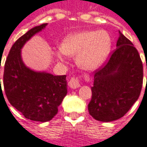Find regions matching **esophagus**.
<instances>
[{
	"mask_svg": "<svg viewBox=\"0 0 147 147\" xmlns=\"http://www.w3.org/2000/svg\"><path fill=\"white\" fill-rule=\"evenodd\" d=\"M68 86H70L71 88H72V89H76V88L80 87V80H78L77 78H76V77L71 78V79L70 80V81H69V83H68Z\"/></svg>",
	"mask_w": 147,
	"mask_h": 147,
	"instance_id": "1",
	"label": "esophagus"
}]
</instances>
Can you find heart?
Instances as JSON below:
<instances>
[{
  "label": "heart",
  "mask_w": 147,
  "mask_h": 147,
  "mask_svg": "<svg viewBox=\"0 0 147 147\" xmlns=\"http://www.w3.org/2000/svg\"><path fill=\"white\" fill-rule=\"evenodd\" d=\"M111 38L106 30H84L71 34L64 39L61 51L57 53L59 61L64 54L76 56L77 64L85 70H95L108 57L111 50Z\"/></svg>",
  "instance_id": "heart-1"
}]
</instances>
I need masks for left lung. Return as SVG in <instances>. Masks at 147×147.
I'll return each mask as SVG.
<instances>
[{"mask_svg": "<svg viewBox=\"0 0 147 147\" xmlns=\"http://www.w3.org/2000/svg\"><path fill=\"white\" fill-rule=\"evenodd\" d=\"M119 33L117 49L109 61L94 71L91 87L89 113L102 122L123 117L138 100L142 90L143 67L139 52L129 39Z\"/></svg>", "mask_w": 147, "mask_h": 147, "instance_id": "1", "label": "left lung"}]
</instances>
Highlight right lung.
<instances>
[{"instance_id": "right-lung-1", "label": "right lung", "mask_w": 147, "mask_h": 147, "mask_svg": "<svg viewBox=\"0 0 147 147\" xmlns=\"http://www.w3.org/2000/svg\"><path fill=\"white\" fill-rule=\"evenodd\" d=\"M46 26L43 24L33 27L15 42L5 61L3 76L8 102L24 117L36 122L52 120L67 94L66 76L31 70L21 57L24 44Z\"/></svg>"}]
</instances>
